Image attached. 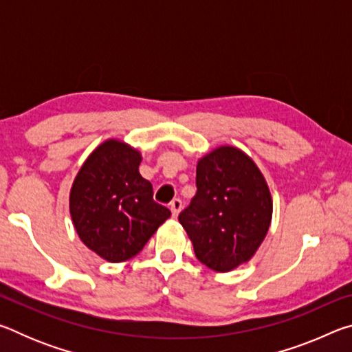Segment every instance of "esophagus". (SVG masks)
I'll use <instances>...</instances> for the list:
<instances>
[{
  "label": "esophagus",
  "instance_id": "34e87169",
  "mask_svg": "<svg viewBox=\"0 0 352 352\" xmlns=\"http://www.w3.org/2000/svg\"><path fill=\"white\" fill-rule=\"evenodd\" d=\"M182 200L180 199H174L170 201V205H169V208H170V211H172V216L174 217H177L178 214H180V211H182Z\"/></svg>",
  "mask_w": 352,
  "mask_h": 352
}]
</instances>
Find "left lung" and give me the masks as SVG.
Wrapping results in <instances>:
<instances>
[{"label":"left lung","instance_id":"obj_1","mask_svg":"<svg viewBox=\"0 0 352 352\" xmlns=\"http://www.w3.org/2000/svg\"><path fill=\"white\" fill-rule=\"evenodd\" d=\"M197 192L178 220L208 269L230 272L264 241L272 197L261 170L234 147H219L197 164Z\"/></svg>","mask_w":352,"mask_h":352}]
</instances>
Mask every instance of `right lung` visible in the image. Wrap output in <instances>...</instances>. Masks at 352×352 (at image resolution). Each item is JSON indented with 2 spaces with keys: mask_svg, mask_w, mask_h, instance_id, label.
<instances>
[{
  "mask_svg": "<svg viewBox=\"0 0 352 352\" xmlns=\"http://www.w3.org/2000/svg\"><path fill=\"white\" fill-rule=\"evenodd\" d=\"M141 155L110 140L94 151L77 174L69 212L85 245L109 262L138 254L166 219L168 208L153 200L152 183L140 174Z\"/></svg>",
  "mask_w": 352,
  "mask_h": 352,
  "instance_id": "right-lung-1",
  "label": "right lung"
}]
</instances>
